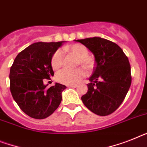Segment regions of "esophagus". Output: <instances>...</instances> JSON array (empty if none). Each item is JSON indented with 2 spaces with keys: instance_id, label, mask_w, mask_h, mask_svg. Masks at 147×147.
I'll list each match as a JSON object with an SVG mask.
<instances>
[{
  "instance_id": "34e87169",
  "label": "esophagus",
  "mask_w": 147,
  "mask_h": 147,
  "mask_svg": "<svg viewBox=\"0 0 147 147\" xmlns=\"http://www.w3.org/2000/svg\"><path fill=\"white\" fill-rule=\"evenodd\" d=\"M76 86H77V85H73V84L67 85V87H68V88H76Z\"/></svg>"
}]
</instances>
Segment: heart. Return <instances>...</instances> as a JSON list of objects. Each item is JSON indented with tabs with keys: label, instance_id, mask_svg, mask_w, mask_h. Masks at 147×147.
Instances as JSON below:
<instances>
[{
	"label": "heart",
	"instance_id": "1",
	"mask_svg": "<svg viewBox=\"0 0 147 147\" xmlns=\"http://www.w3.org/2000/svg\"><path fill=\"white\" fill-rule=\"evenodd\" d=\"M65 50L71 51V53L79 58L78 63L86 67L90 68L92 65V60L88 58V49L80 43H75L70 47H65ZM63 64V53L61 49H58L54 53L51 59V65L54 69L60 68ZM86 75L84 69L82 67L74 70L65 68L57 74V80L60 82L65 84H75L78 82Z\"/></svg>",
	"mask_w": 147,
	"mask_h": 147
}]
</instances>
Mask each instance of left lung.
Segmentation results:
<instances>
[{
	"label": "left lung",
	"instance_id": "left-lung-1",
	"mask_svg": "<svg viewBox=\"0 0 147 147\" xmlns=\"http://www.w3.org/2000/svg\"><path fill=\"white\" fill-rule=\"evenodd\" d=\"M94 55L95 67L88 78V92L81 99L88 110L99 116L113 113L124 100L131 82V66L116 43L99 37L74 40Z\"/></svg>",
	"mask_w": 147,
	"mask_h": 147
}]
</instances>
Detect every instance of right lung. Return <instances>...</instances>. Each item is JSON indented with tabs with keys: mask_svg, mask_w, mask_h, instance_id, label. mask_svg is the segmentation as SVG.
Masks as SVG:
<instances>
[{
	"mask_svg": "<svg viewBox=\"0 0 147 147\" xmlns=\"http://www.w3.org/2000/svg\"><path fill=\"white\" fill-rule=\"evenodd\" d=\"M65 42L33 43L18 54L10 67L12 96L23 112L32 118H47L61 101V93L66 86L55 82L47 88L43 80L54 75L52 56Z\"/></svg>",
	"mask_w": 147,
	"mask_h": 147,
	"instance_id": "obj_1",
	"label": "right lung"
}]
</instances>
